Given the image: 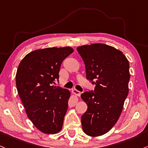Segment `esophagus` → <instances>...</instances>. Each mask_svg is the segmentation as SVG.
<instances>
[{"label": "esophagus", "mask_w": 148, "mask_h": 148, "mask_svg": "<svg viewBox=\"0 0 148 148\" xmlns=\"http://www.w3.org/2000/svg\"><path fill=\"white\" fill-rule=\"evenodd\" d=\"M72 93L74 94V95H76V96H78V97H79L81 95V92L79 91V90H76V89H74V90H72Z\"/></svg>", "instance_id": "1"}]
</instances>
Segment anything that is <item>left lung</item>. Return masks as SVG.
<instances>
[{
    "label": "left lung",
    "mask_w": 148,
    "mask_h": 148,
    "mask_svg": "<svg viewBox=\"0 0 148 148\" xmlns=\"http://www.w3.org/2000/svg\"><path fill=\"white\" fill-rule=\"evenodd\" d=\"M84 62L87 79L95 84L93 92L81 98L86 103L82 116L84 132L92 137L107 134L119 119L129 94V63L121 50L103 43L77 48Z\"/></svg>",
    "instance_id": "8db88e82"
}]
</instances>
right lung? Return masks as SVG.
I'll return each mask as SVG.
<instances>
[{
  "instance_id": "1",
  "label": "right lung",
  "mask_w": 148,
  "mask_h": 148,
  "mask_svg": "<svg viewBox=\"0 0 148 148\" xmlns=\"http://www.w3.org/2000/svg\"><path fill=\"white\" fill-rule=\"evenodd\" d=\"M74 52L69 46L46 48L28 53L19 63L16 86L26 113L42 133L58 134L62 128L70 91L53 86L62 61Z\"/></svg>"
}]
</instances>
